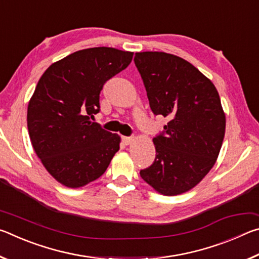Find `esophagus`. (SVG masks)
<instances>
[{
	"instance_id": "1",
	"label": "esophagus",
	"mask_w": 259,
	"mask_h": 259,
	"mask_svg": "<svg viewBox=\"0 0 259 259\" xmlns=\"http://www.w3.org/2000/svg\"><path fill=\"white\" fill-rule=\"evenodd\" d=\"M122 140H123V143L125 144V145H129V144L134 140V138H133V137H126V136H123V137H122Z\"/></svg>"
}]
</instances>
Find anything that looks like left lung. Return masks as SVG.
<instances>
[{"instance_id":"1","label":"left lung","mask_w":259,"mask_h":259,"mask_svg":"<svg viewBox=\"0 0 259 259\" xmlns=\"http://www.w3.org/2000/svg\"><path fill=\"white\" fill-rule=\"evenodd\" d=\"M134 60L152 112L169 120L153 138L155 160L140 177L161 194H182L202 181L221 151L226 120L218 91L181 57L145 51Z\"/></svg>"}]
</instances>
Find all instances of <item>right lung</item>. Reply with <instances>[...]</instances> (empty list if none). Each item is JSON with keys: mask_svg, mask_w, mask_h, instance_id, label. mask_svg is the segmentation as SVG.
<instances>
[{"mask_svg": "<svg viewBox=\"0 0 259 259\" xmlns=\"http://www.w3.org/2000/svg\"><path fill=\"white\" fill-rule=\"evenodd\" d=\"M134 52L98 47L74 52L43 73L28 103L36 155L63 185L82 187L106 171L121 138L94 120L103 85L129 66Z\"/></svg>", "mask_w": 259, "mask_h": 259, "instance_id": "right-lung-1", "label": "right lung"}]
</instances>
